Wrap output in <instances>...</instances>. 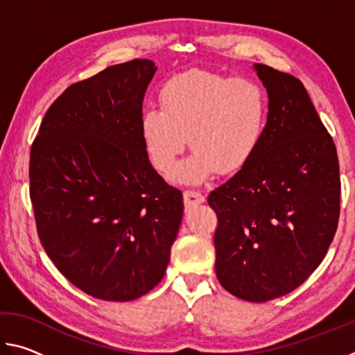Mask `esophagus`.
Returning a JSON list of instances; mask_svg holds the SVG:
<instances>
[{
	"label": "esophagus",
	"mask_w": 355,
	"mask_h": 355,
	"mask_svg": "<svg viewBox=\"0 0 355 355\" xmlns=\"http://www.w3.org/2000/svg\"><path fill=\"white\" fill-rule=\"evenodd\" d=\"M183 200H184L186 208H192V207L202 205V203L205 202V196H202L200 192H196V191H184Z\"/></svg>",
	"instance_id": "34e87169"
}]
</instances>
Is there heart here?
I'll use <instances>...</instances> for the list:
<instances>
[{
    "label": "heart",
    "instance_id": "obj_1",
    "mask_svg": "<svg viewBox=\"0 0 355 355\" xmlns=\"http://www.w3.org/2000/svg\"><path fill=\"white\" fill-rule=\"evenodd\" d=\"M161 111L141 117V139L156 171L171 177L188 137L194 150L173 180L197 186L216 172L235 175L257 155L268 127V95L248 78L189 71L166 83L159 92Z\"/></svg>",
    "mask_w": 355,
    "mask_h": 355
}]
</instances>
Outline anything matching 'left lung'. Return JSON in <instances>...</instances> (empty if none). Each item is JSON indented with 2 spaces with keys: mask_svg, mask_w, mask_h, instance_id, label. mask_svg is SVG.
Segmentation results:
<instances>
[{
  "mask_svg": "<svg viewBox=\"0 0 355 355\" xmlns=\"http://www.w3.org/2000/svg\"><path fill=\"white\" fill-rule=\"evenodd\" d=\"M268 127L248 167L211 191L216 275L228 293L266 302L296 290L326 257L340 216V167L304 84L254 64Z\"/></svg>",
  "mask_w": 355,
  "mask_h": 355,
  "instance_id": "left-lung-1",
  "label": "left lung"
}]
</instances>
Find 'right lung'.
<instances>
[{"mask_svg": "<svg viewBox=\"0 0 355 355\" xmlns=\"http://www.w3.org/2000/svg\"><path fill=\"white\" fill-rule=\"evenodd\" d=\"M148 59L71 84L46 111L29 159L39 238L89 296L127 302L164 277L183 196L153 169L141 139Z\"/></svg>", "mask_w": 355, "mask_h": 355, "instance_id": "add662e5", "label": "right lung"}]
</instances>
